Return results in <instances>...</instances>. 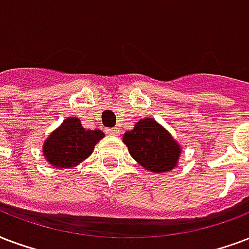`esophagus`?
<instances>
[{
    "instance_id": "1",
    "label": "esophagus",
    "mask_w": 249,
    "mask_h": 249,
    "mask_svg": "<svg viewBox=\"0 0 249 249\" xmlns=\"http://www.w3.org/2000/svg\"><path fill=\"white\" fill-rule=\"evenodd\" d=\"M107 134H110V135L118 136V135H119V128H117V127H113V128H109V130H107Z\"/></svg>"
}]
</instances>
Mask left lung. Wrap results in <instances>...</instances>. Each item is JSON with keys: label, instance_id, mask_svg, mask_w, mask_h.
Returning <instances> with one entry per match:
<instances>
[{"label": "left lung", "instance_id": "1", "mask_svg": "<svg viewBox=\"0 0 249 249\" xmlns=\"http://www.w3.org/2000/svg\"><path fill=\"white\" fill-rule=\"evenodd\" d=\"M123 143L132 159L155 173L172 171L181 153L180 144L152 118L142 119L131 131L124 132Z\"/></svg>", "mask_w": 249, "mask_h": 249}]
</instances>
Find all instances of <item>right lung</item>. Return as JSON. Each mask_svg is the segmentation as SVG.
Masks as SVG:
<instances>
[{
	"instance_id": "1",
	"label": "right lung",
	"mask_w": 249,
	"mask_h": 249,
	"mask_svg": "<svg viewBox=\"0 0 249 249\" xmlns=\"http://www.w3.org/2000/svg\"><path fill=\"white\" fill-rule=\"evenodd\" d=\"M104 136L101 130H85L78 118L69 117L47 138L43 155L55 168L76 167L91 155Z\"/></svg>"
}]
</instances>
